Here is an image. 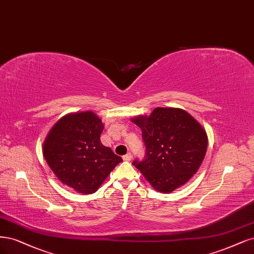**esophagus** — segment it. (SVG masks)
Masks as SVG:
<instances>
[{
  "label": "esophagus",
  "mask_w": 254,
  "mask_h": 254,
  "mask_svg": "<svg viewBox=\"0 0 254 254\" xmlns=\"http://www.w3.org/2000/svg\"><path fill=\"white\" fill-rule=\"evenodd\" d=\"M123 160H124V161H126V162H129V161L131 160V154H130V153L125 154V155L123 156Z\"/></svg>",
  "instance_id": "esophagus-1"
}]
</instances>
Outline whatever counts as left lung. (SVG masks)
<instances>
[{"label":"left lung","instance_id":"8db88e82","mask_svg":"<svg viewBox=\"0 0 254 254\" xmlns=\"http://www.w3.org/2000/svg\"><path fill=\"white\" fill-rule=\"evenodd\" d=\"M131 121L141 128L146 146L144 160L132 164L156 191L170 193L197 172L208 137L187 111L157 107L149 117L137 116Z\"/></svg>","mask_w":254,"mask_h":254}]
</instances>
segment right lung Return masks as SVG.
<instances>
[{
    "instance_id": "1",
    "label": "right lung",
    "mask_w": 254,
    "mask_h": 254,
    "mask_svg": "<svg viewBox=\"0 0 254 254\" xmlns=\"http://www.w3.org/2000/svg\"><path fill=\"white\" fill-rule=\"evenodd\" d=\"M102 120L92 111L60 119L43 144L44 157L56 177L78 193L97 191L122 157L101 143Z\"/></svg>"
}]
</instances>
